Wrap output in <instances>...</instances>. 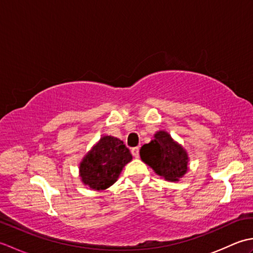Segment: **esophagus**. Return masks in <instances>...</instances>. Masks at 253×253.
<instances>
[{
    "label": "esophagus",
    "instance_id": "34e87169",
    "mask_svg": "<svg viewBox=\"0 0 253 253\" xmlns=\"http://www.w3.org/2000/svg\"><path fill=\"white\" fill-rule=\"evenodd\" d=\"M131 154L135 157L136 159L139 158V147H136V148H132L131 149Z\"/></svg>",
    "mask_w": 253,
    "mask_h": 253
}]
</instances>
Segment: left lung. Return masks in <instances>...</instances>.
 I'll return each mask as SVG.
<instances>
[{"label": "left lung", "mask_w": 253, "mask_h": 253, "mask_svg": "<svg viewBox=\"0 0 253 253\" xmlns=\"http://www.w3.org/2000/svg\"><path fill=\"white\" fill-rule=\"evenodd\" d=\"M140 158L159 176L169 181H178L188 170V154L169 132L160 130L154 139L140 149Z\"/></svg>", "instance_id": "obj_1"}]
</instances>
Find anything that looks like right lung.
I'll use <instances>...</instances> for the list:
<instances>
[{"instance_id":"1","label":"right lung","mask_w":253,"mask_h":253,"mask_svg":"<svg viewBox=\"0 0 253 253\" xmlns=\"http://www.w3.org/2000/svg\"><path fill=\"white\" fill-rule=\"evenodd\" d=\"M131 159L129 149L120 139L102 137L79 165L82 181L93 190H104L114 184Z\"/></svg>"}]
</instances>
